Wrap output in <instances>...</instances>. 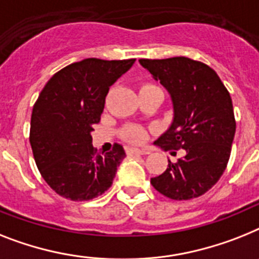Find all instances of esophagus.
<instances>
[{"label": "esophagus", "mask_w": 259, "mask_h": 259, "mask_svg": "<svg viewBox=\"0 0 259 259\" xmlns=\"http://www.w3.org/2000/svg\"><path fill=\"white\" fill-rule=\"evenodd\" d=\"M128 155H148V149H139V148H127Z\"/></svg>", "instance_id": "1"}]
</instances>
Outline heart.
I'll return each mask as SVG.
<instances>
[{"mask_svg":"<svg viewBox=\"0 0 259 259\" xmlns=\"http://www.w3.org/2000/svg\"><path fill=\"white\" fill-rule=\"evenodd\" d=\"M155 86V84H144L142 87H151ZM123 135L124 138L127 139L128 142L131 143H143L145 140V131L142 127H138V125H128V127L124 128L123 131Z\"/></svg>","mask_w":259,"mask_h":259,"instance_id":"heart-1","label":"heart"}]
</instances>
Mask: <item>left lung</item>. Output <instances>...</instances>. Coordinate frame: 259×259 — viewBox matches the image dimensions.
<instances>
[{"mask_svg":"<svg viewBox=\"0 0 259 259\" xmlns=\"http://www.w3.org/2000/svg\"><path fill=\"white\" fill-rule=\"evenodd\" d=\"M169 93L173 119L155 142L185 156L151 179L156 191L172 200H191L208 192L222 176L232 151L236 120L232 98L213 68L185 57L139 59Z\"/></svg>","mask_w":259,"mask_h":259,"instance_id":"left-lung-1","label":"left lung"}]
</instances>
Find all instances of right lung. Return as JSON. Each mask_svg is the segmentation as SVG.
<instances>
[{"instance_id": "1", "label": "right lung", "mask_w": 259, "mask_h": 259, "mask_svg": "<svg viewBox=\"0 0 259 259\" xmlns=\"http://www.w3.org/2000/svg\"><path fill=\"white\" fill-rule=\"evenodd\" d=\"M134 63L87 58L59 70L40 91L31 114L30 144L44 180L62 197L89 201L112 185L125 151L115 144L111 152H98L91 132L110 87Z\"/></svg>"}]
</instances>
